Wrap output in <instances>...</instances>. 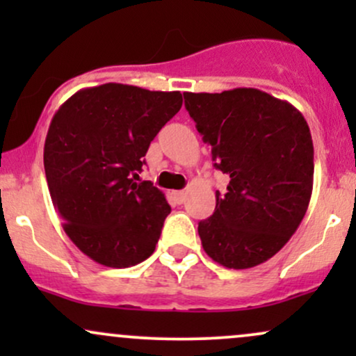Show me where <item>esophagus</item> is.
<instances>
[{"label": "esophagus", "mask_w": 356, "mask_h": 356, "mask_svg": "<svg viewBox=\"0 0 356 356\" xmlns=\"http://www.w3.org/2000/svg\"><path fill=\"white\" fill-rule=\"evenodd\" d=\"M186 192H184V191H175L174 192V197H175V201H177L179 204H182L184 201H186Z\"/></svg>", "instance_id": "34e87169"}]
</instances>
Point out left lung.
Wrapping results in <instances>:
<instances>
[{
    "label": "left lung",
    "mask_w": 356,
    "mask_h": 356,
    "mask_svg": "<svg viewBox=\"0 0 356 356\" xmlns=\"http://www.w3.org/2000/svg\"><path fill=\"white\" fill-rule=\"evenodd\" d=\"M214 167L229 175L199 222L202 248L229 269L273 257L295 234L313 191V140L303 113L257 88L184 93Z\"/></svg>",
    "instance_id": "1"
}]
</instances>
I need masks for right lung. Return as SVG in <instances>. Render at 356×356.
Instances as JSON below:
<instances>
[{
	"instance_id": "obj_1",
	"label": "right lung",
	"mask_w": 356,
	"mask_h": 356,
	"mask_svg": "<svg viewBox=\"0 0 356 356\" xmlns=\"http://www.w3.org/2000/svg\"><path fill=\"white\" fill-rule=\"evenodd\" d=\"M181 107V92L104 83L79 90L53 115L43 150L48 191L63 231L95 263L130 268L155 251L170 206L152 182H137L138 172Z\"/></svg>"
}]
</instances>
